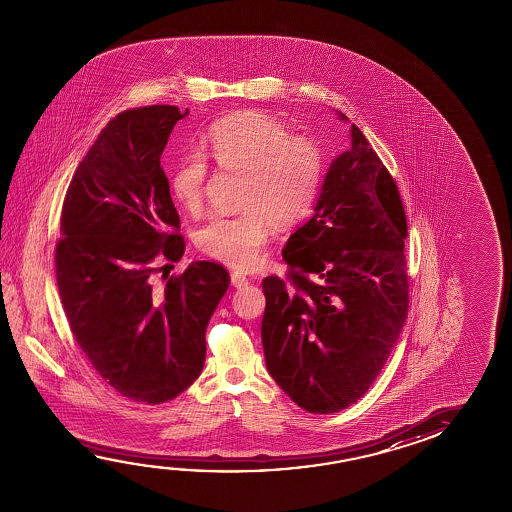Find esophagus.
Wrapping results in <instances>:
<instances>
[{"mask_svg": "<svg viewBox=\"0 0 512 512\" xmlns=\"http://www.w3.org/2000/svg\"><path fill=\"white\" fill-rule=\"evenodd\" d=\"M230 280H232V285H234L235 289H241V287H246V285L250 284V280L248 277L241 273V271H234L232 275H230Z\"/></svg>", "mask_w": 512, "mask_h": 512, "instance_id": "34e87169", "label": "esophagus"}]
</instances>
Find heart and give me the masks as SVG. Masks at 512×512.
I'll return each instance as SVG.
<instances>
[{
    "label": "heart",
    "instance_id": "obj_1",
    "mask_svg": "<svg viewBox=\"0 0 512 512\" xmlns=\"http://www.w3.org/2000/svg\"><path fill=\"white\" fill-rule=\"evenodd\" d=\"M210 155L219 168L241 171V205L221 214L200 232V248L234 268H250L268 241L273 221L293 227L309 212L323 175V153L305 135H289L262 112L248 110L221 119L210 128ZM207 162L200 151H187L171 171L169 185L184 209L202 205Z\"/></svg>",
    "mask_w": 512,
    "mask_h": 512
}]
</instances>
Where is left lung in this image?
Segmentation results:
<instances>
[{
    "mask_svg": "<svg viewBox=\"0 0 512 512\" xmlns=\"http://www.w3.org/2000/svg\"><path fill=\"white\" fill-rule=\"evenodd\" d=\"M350 137L328 168L314 216L285 243L287 280H262L269 375L314 414L343 411L368 391L409 309L402 198L357 126Z\"/></svg>",
    "mask_w": 512,
    "mask_h": 512,
    "instance_id": "obj_1",
    "label": "left lung"
}]
</instances>
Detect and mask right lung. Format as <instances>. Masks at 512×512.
I'll return each mask as SVG.
<instances>
[{
  "label": "right lung",
  "mask_w": 512,
  "mask_h": 512,
  "mask_svg": "<svg viewBox=\"0 0 512 512\" xmlns=\"http://www.w3.org/2000/svg\"><path fill=\"white\" fill-rule=\"evenodd\" d=\"M180 112L125 110L101 130L68 187L55 268L71 332L110 387L159 405L184 393L205 364V330L230 285L227 269L196 260L162 289V260L185 243L160 168Z\"/></svg>",
  "instance_id": "add662e5"
}]
</instances>
